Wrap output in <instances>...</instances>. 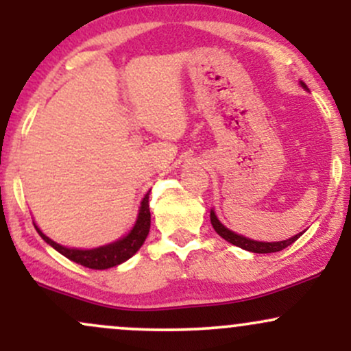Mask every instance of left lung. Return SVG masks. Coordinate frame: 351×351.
Masks as SVG:
<instances>
[{
  "label": "left lung",
  "instance_id": "1",
  "mask_svg": "<svg viewBox=\"0 0 351 351\" xmlns=\"http://www.w3.org/2000/svg\"><path fill=\"white\" fill-rule=\"evenodd\" d=\"M302 86L305 87V84L302 82ZM211 224L213 228H215V231L219 234L223 239H226L228 243L237 245V247L241 249H245V251H251V252H257V254H269V252H279L282 249H285L287 245H291L292 243H295L297 239L302 236L300 234H295L292 236L291 239L287 241H279V243H259V241H252V239H247V237L244 236H239L236 234V232L229 231L228 228H224L223 224L219 223V219H217L215 211H211Z\"/></svg>",
  "mask_w": 351,
  "mask_h": 351
}]
</instances>
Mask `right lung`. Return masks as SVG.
<instances>
[{
  "instance_id": "1",
  "label": "right lung",
  "mask_w": 351,
  "mask_h": 351,
  "mask_svg": "<svg viewBox=\"0 0 351 351\" xmlns=\"http://www.w3.org/2000/svg\"><path fill=\"white\" fill-rule=\"evenodd\" d=\"M150 206H148V193L145 195V198L142 201V206H140V213L138 217H136V223L134 229L128 232L123 239L117 241V243L102 245V247L97 249H87V251H82V249H69L64 247L54 241L49 239L46 234H43L39 231L38 226L36 231L39 232V236L46 241L47 244L52 245L56 251L66 256L67 259L74 261L84 267L88 269H95V271H102V269H108V267H115V265L125 263L127 259H130L134 254L142 247V244L147 239L148 231H150Z\"/></svg>"
}]
</instances>
